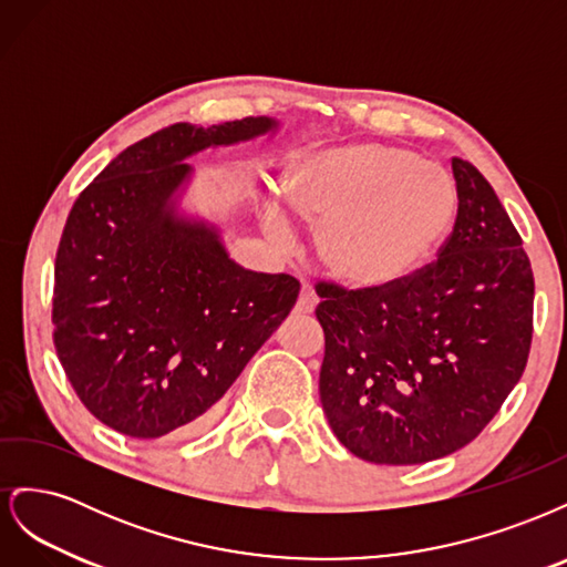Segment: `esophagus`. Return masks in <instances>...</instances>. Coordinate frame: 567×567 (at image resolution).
Segmentation results:
<instances>
[{"mask_svg": "<svg viewBox=\"0 0 567 567\" xmlns=\"http://www.w3.org/2000/svg\"><path fill=\"white\" fill-rule=\"evenodd\" d=\"M315 307H317V293H315V288L302 284L298 302H296V312H298V315H310V312H315Z\"/></svg>", "mask_w": 567, "mask_h": 567, "instance_id": "34e87169", "label": "esophagus"}]
</instances>
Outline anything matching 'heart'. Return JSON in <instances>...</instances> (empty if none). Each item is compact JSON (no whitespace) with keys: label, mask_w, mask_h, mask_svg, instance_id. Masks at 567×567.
Here are the masks:
<instances>
[{"label":"heart","mask_w":567,"mask_h":567,"mask_svg":"<svg viewBox=\"0 0 567 567\" xmlns=\"http://www.w3.org/2000/svg\"><path fill=\"white\" fill-rule=\"evenodd\" d=\"M284 194L319 227L323 271L350 290H388L431 267L454 234L461 196L452 173L421 153L362 142L300 153L288 163ZM267 229L290 238V219L267 203Z\"/></svg>","instance_id":"b5f03b06"}]
</instances>
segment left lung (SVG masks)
I'll list each match as a JSON object with an SVG mask.
<instances>
[{"label":"left lung","instance_id":"obj_1","mask_svg":"<svg viewBox=\"0 0 567 567\" xmlns=\"http://www.w3.org/2000/svg\"><path fill=\"white\" fill-rule=\"evenodd\" d=\"M454 234L414 279L388 290L319 284V398L364 461L411 466L475 440L520 381L535 279L523 238L480 169L452 158Z\"/></svg>","mask_w":567,"mask_h":567}]
</instances>
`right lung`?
Returning <instances> with one entry per match:
<instances>
[{
  "mask_svg": "<svg viewBox=\"0 0 567 567\" xmlns=\"http://www.w3.org/2000/svg\"><path fill=\"white\" fill-rule=\"evenodd\" d=\"M277 127L267 115L169 125L78 196L56 250L54 346L80 402L113 431H196L293 310L298 279L244 269L215 225L177 213L186 158Z\"/></svg>",
  "mask_w": 567,
  "mask_h": 567,
  "instance_id": "add662e5",
  "label": "right lung"
}]
</instances>
